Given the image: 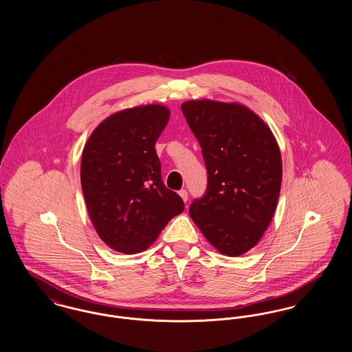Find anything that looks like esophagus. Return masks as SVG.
I'll return each instance as SVG.
<instances>
[{
    "mask_svg": "<svg viewBox=\"0 0 352 352\" xmlns=\"http://www.w3.org/2000/svg\"><path fill=\"white\" fill-rule=\"evenodd\" d=\"M179 195H181V198L184 199V201H187V199H188V194H187L186 190H181V191H179Z\"/></svg>",
    "mask_w": 352,
    "mask_h": 352,
    "instance_id": "obj_1",
    "label": "esophagus"
}]
</instances>
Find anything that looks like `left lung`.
I'll return each instance as SVG.
<instances>
[{
  "label": "left lung",
  "instance_id": "8db88e82",
  "mask_svg": "<svg viewBox=\"0 0 352 352\" xmlns=\"http://www.w3.org/2000/svg\"><path fill=\"white\" fill-rule=\"evenodd\" d=\"M182 112L208 174L206 194L191 203L190 217L220 253L241 256L260 241L277 207L278 144L268 125L239 102L186 101Z\"/></svg>",
  "mask_w": 352,
  "mask_h": 352
}]
</instances>
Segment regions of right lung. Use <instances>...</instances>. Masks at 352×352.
Here are the masks:
<instances>
[{
  "label": "right lung",
  "instance_id": "right-lung-1",
  "mask_svg": "<svg viewBox=\"0 0 352 352\" xmlns=\"http://www.w3.org/2000/svg\"><path fill=\"white\" fill-rule=\"evenodd\" d=\"M168 118L160 104L122 109L101 121L84 146V201L96 232L115 251H145L184 210L162 182L154 148Z\"/></svg>",
  "mask_w": 352,
  "mask_h": 352
}]
</instances>
